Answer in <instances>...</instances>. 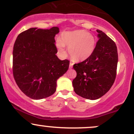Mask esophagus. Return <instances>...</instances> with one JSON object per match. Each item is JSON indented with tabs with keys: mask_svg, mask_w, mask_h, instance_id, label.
<instances>
[{
	"mask_svg": "<svg viewBox=\"0 0 134 134\" xmlns=\"http://www.w3.org/2000/svg\"><path fill=\"white\" fill-rule=\"evenodd\" d=\"M72 66H73V64L71 62H70V64H69V69H71L72 67Z\"/></svg>",
	"mask_w": 134,
	"mask_h": 134,
	"instance_id": "1",
	"label": "esophagus"
}]
</instances>
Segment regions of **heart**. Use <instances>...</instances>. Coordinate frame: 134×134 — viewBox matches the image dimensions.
<instances>
[{
    "instance_id": "obj_1",
    "label": "heart",
    "mask_w": 134,
    "mask_h": 134,
    "mask_svg": "<svg viewBox=\"0 0 134 134\" xmlns=\"http://www.w3.org/2000/svg\"><path fill=\"white\" fill-rule=\"evenodd\" d=\"M65 45L69 47V53L74 60L83 61L91 56L96 47V41L91 33L84 30L64 32L61 40L56 41V47L62 57L67 55Z\"/></svg>"
}]
</instances>
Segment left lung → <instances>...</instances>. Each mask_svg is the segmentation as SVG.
<instances>
[{
  "label": "left lung",
  "mask_w": 134,
  "mask_h": 134,
  "mask_svg": "<svg viewBox=\"0 0 134 134\" xmlns=\"http://www.w3.org/2000/svg\"><path fill=\"white\" fill-rule=\"evenodd\" d=\"M94 51L87 59L74 65L77 76L72 81L75 93L95 100L110 90L116 74L118 52L116 44L102 31L97 30Z\"/></svg>",
  "instance_id": "left-lung-1"
}]
</instances>
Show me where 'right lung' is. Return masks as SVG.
<instances>
[{
	"label": "right lung",
	"mask_w": 134,
	"mask_h": 134,
	"mask_svg": "<svg viewBox=\"0 0 134 134\" xmlns=\"http://www.w3.org/2000/svg\"><path fill=\"white\" fill-rule=\"evenodd\" d=\"M59 27H32L18 35L13 48V75L17 85L33 99H41L56 91L57 81L67 71L68 60L56 53L55 36Z\"/></svg>",
	"instance_id": "obj_1"
}]
</instances>
